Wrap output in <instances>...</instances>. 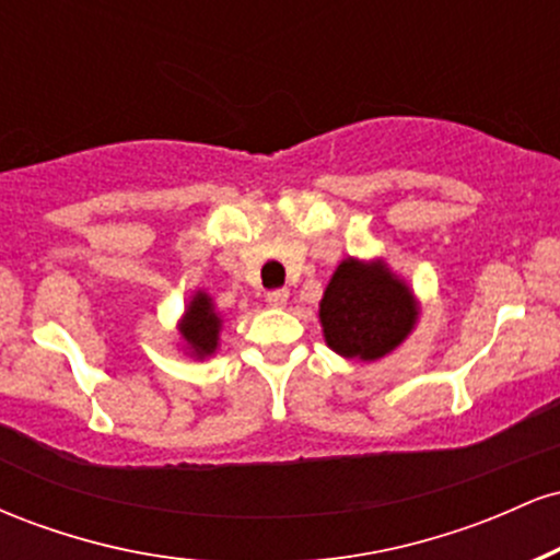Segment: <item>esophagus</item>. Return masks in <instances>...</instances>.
<instances>
[{
  "label": "esophagus",
  "instance_id": "1",
  "mask_svg": "<svg viewBox=\"0 0 560 560\" xmlns=\"http://www.w3.org/2000/svg\"><path fill=\"white\" fill-rule=\"evenodd\" d=\"M268 302L273 307H284L289 302V289H273V292H268Z\"/></svg>",
  "mask_w": 560,
  "mask_h": 560
}]
</instances>
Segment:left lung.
Listing matches in <instances>:
<instances>
[{"mask_svg": "<svg viewBox=\"0 0 560 560\" xmlns=\"http://www.w3.org/2000/svg\"><path fill=\"white\" fill-rule=\"evenodd\" d=\"M320 329L337 355L378 361L419 324V300L387 260L345 258L318 302Z\"/></svg>", "mask_w": 560, "mask_h": 560, "instance_id": "8db88e82", "label": "left lung"}]
</instances>
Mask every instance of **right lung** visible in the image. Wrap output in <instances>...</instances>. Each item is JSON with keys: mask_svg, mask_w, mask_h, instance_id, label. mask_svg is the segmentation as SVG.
Wrapping results in <instances>:
<instances>
[{"mask_svg": "<svg viewBox=\"0 0 560 560\" xmlns=\"http://www.w3.org/2000/svg\"><path fill=\"white\" fill-rule=\"evenodd\" d=\"M223 316L215 311V302L205 289H197L184 307V316L176 324L182 350L195 361L213 358L221 347Z\"/></svg>", "mask_w": 560, "mask_h": 560, "instance_id": "right-lung-1", "label": "right lung"}]
</instances>
